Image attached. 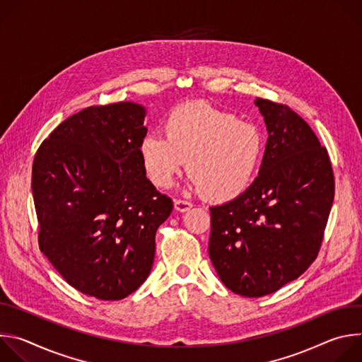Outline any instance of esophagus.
<instances>
[{
  "instance_id": "34e87169",
  "label": "esophagus",
  "mask_w": 362,
  "mask_h": 362,
  "mask_svg": "<svg viewBox=\"0 0 362 362\" xmlns=\"http://www.w3.org/2000/svg\"><path fill=\"white\" fill-rule=\"evenodd\" d=\"M192 203L187 202V200H182V199H176L175 200V209L177 212H187L190 208H192Z\"/></svg>"
}]
</instances>
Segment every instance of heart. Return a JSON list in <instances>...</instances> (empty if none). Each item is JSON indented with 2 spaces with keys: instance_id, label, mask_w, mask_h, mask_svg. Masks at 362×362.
<instances>
[{
  "instance_id": "b5f03b06",
  "label": "heart",
  "mask_w": 362,
  "mask_h": 362,
  "mask_svg": "<svg viewBox=\"0 0 362 362\" xmlns=\"http://www.w3.org/2000/svg\"><path fill=\"white\" fill-rule=\"evenodd\" d=\"M165 136L146 134L139 146L148 180L168 189L186 160L192 186L212 200L240 196L255 180L265 153V137L253 123L206 103L173 109L163 124Z\"/></svg>"
}]
</instances>
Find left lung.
I'll use <instances>...</instances> for the list:
<instances>
[{"instance_id": "obj_1", "label": "left lung", "mask_w": 362, "mask_h": 362, "mask_svg": "<svg viewBox=\"0 0 362 362\" xmlns=\"http://www.w3.org/2000/svg\"><path fill=\"white\" fill-rule=\"evenodd\" d=\"M268 141L259 175L238 197L212 206L211 261L228 289L269 295L300 276L320 252L334 202L328 151L288 106L256 98Z\"/></svg>"}]
</instances>
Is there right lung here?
Wrapping results in <instances>:
<instances>
[{
	"label": "right lung",
	"instance_id": "1",
	"mask_svg": "<svg viewBox=\"0 0 362 362\" xmlns=\"http://www.w3.org/2000/svg\"><path fill=\"white\" fill-rule=\"evenodd\" d=\"M144 116L132 101L87 107L51 132L33 163L41 252L69 285L103 300L147 279L173 209L141 165Z\"/></svg>",
	"mask_w": 362,
	"mask_h": 362
}]
</instances>
